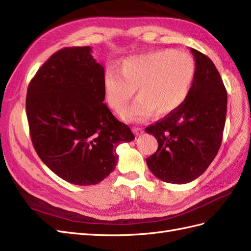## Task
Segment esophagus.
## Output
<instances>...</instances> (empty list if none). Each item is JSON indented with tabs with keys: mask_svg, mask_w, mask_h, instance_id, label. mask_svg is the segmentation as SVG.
Here are the masks:
<instances>
[{
	"mask_svg": "<svg viewBox=\"0 0 251 251\" xmlns=\"http://www.w3.org/2000/svg\"><path fill=\"white\" fill-rule=\"evenodd\" d=\"M133 132H134V134H136V136L138 137V136H141V134H142L143 133V129H142V128H136V127H134L133 128Z\"/></svg>",
	"mask_w": 251,
	"mask_h": 251,
	"instance_id": "34e87169",
	"label": "esophagus"
}]
</instances>
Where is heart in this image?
Masks as SVG:
<instances>
[{"instance_id":"heart-1","label":"heart","mask_w":251,"mask_h":251,"mask_svg":"<svg viewBox=\"0 0 251 251\" xmlns=\"http://www.w3.org/2000/svg\"><path fill=\"white\" fill-rule=\"evenodd\" d=\"M196 74L194 57L187 52L161 50L132 56L121 72L109 69L104 77V96L109 108L122 113L136 89L138 99L123 117L142 122L177 111L188 100Z\"/></svg>"}]
</instances>
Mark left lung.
<instances>
[{
  "label": "left lung",
  "instance_id": "obj_1",
  "mask_svg": "<svg viewBox=\"0 0 251 251\" xmlns=\"http://www.w3.org/2000/svg\"><path fill=\"white\" fill-rule=\"evenodd\" d=\"M196 74L188 100L177 111L146 127L158 150L146 159L160 180L183 184L195 180L220 150L227 112V91L208 56L190 49Z\"/></svg>",
  "mask_w": 251,
  "mask_h": 251
}]
</instances>
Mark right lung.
I'll return each instance as SVG.
<instances>
[{
    "label": "right lung",
    "mask_w": 251,
    "mask_h": 251,
    "mask_svg": "<svg viewBox=\"0 0 251 251\" xmlns=\"http://www.w3.org/2000/svg\"><path fill=\"white\" fill-rule=\"evenodd\" d=\"M90 47L66 48L30 80L26 115L38 156L72 184H98L118 163L117 147L134 139L104 104L105 70Z\"/></svg>",
    "instance_id": "1"
}]
</instances>
